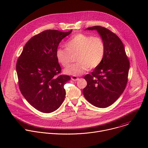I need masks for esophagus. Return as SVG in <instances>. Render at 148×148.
Here are the masks:
<instances>
[{"instance_id": "1", "label": "esophagus", "mask_w": 148, "mask_h": 148, "mask_svg": "<svg viewBox=\"0 0 148 148\" xmlns=\"http://www.w3.org/2000/svg\"><path fill=\"white\" fill-rule=\"evenodd\" d=\"M71 79L74 81H77V80L79 79V78L78 77H77L76 76H72L71 77Z\"/></svg>"}]
</instances>
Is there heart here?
Returning a JSON list of instances; mask_svg holds the SVG:
<instances>
[{"mask_svg":"<svg viewBox=\"0 0 148 148\" xmlns=\"http://www.w3.org/2000/svg\"><path fill=\"white\" fill-rule=\"evenodd\" d=\"M66 49L59 48L56 53L58 62L63 67L67 66L71 56H75V64L64 69L66 74L76 76L84 73L87 69L97 68L102 62L105 53V44L99 36H91L84 33L73 36L65 44Z\"/></svg>","mask_w":148,"mask_h":148,"instance_id":"heart-1","label":"heart"}]
</instances>
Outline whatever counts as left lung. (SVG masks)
I'll return each mask as SVG.
<instances>
[{
  "instance_id": "8db88e82",
  "label": "left lung",
  "mask_w": 148,
  "mask_h": 148,
  "mask_svg": "<svg viewBox=\"0 0 148 148\" xmlns=\"http://www.w3.org/2000/svg\"><path fill=\"white\" fill-rule=\"evenodd\" d=\"M96 30L105 44V53L101 64L91 74L84 77L87 82L83 89L86 99L95 107L107 108L114 103L123 92L128 82L130 60L119 37L100 26L88 27Z\"/></svg>"
}]
</instances>
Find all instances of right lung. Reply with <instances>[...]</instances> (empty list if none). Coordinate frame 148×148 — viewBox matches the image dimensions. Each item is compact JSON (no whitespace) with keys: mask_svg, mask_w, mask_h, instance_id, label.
Wrapping results in <instances>:
<instances>
[{"mask_svg":"<svg viewBox=\"0 0 148 148\" xmlns=\"http://www.w3.org/2000/svg\"><path fill=\"white\" fill-rule=\"evenodd\" d=\"M72 30H47L32 37L17 59L16 71L21 93L37 110L50 113L65 98L64 85L71 78L60 74L56 53L61 40Z\"/></svg>","mask_w":148,"mask_h":148,"instance_id":"obj_1","label":"right lung"}]
</instances>
